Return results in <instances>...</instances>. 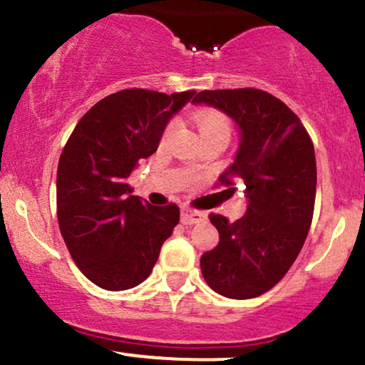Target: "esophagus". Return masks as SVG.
<instances>
[{"label":"esophagus","mask_w":365,"mask_h":365,"mask_svg":"<svg viewBox=\"0 0 365 365\" xmlns=\"http://www.w3.org/2000/svg\"><path fill=\"white\" fill-rule=\"evenodd\" d=\"M204 220H206V215H204V212L188 211V209H185V211L182 212V223L183 225H197Z\"/></svg>","instance_id":"esophagus-1"}]
</instances>
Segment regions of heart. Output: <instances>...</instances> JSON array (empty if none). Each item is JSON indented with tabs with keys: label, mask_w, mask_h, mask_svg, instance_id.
<instances>
[{
	"label": "heart",
	"mask_w": 365,
	"mask_h": 365,
	"mask_svg": "<svg viewBox=\"0 0 365 365\" xmlns=\"http://www.w3.org/2000/svg\"><path fill=\"white\" fill-rule=\"evenodd\" d=\"M195 125L200 133V139H225L228 142L230 133H232V123L228 116L221 111L204 110L195 115Z\"/></svg>",
	"instance_id": "heart-1"
}]
</instances>
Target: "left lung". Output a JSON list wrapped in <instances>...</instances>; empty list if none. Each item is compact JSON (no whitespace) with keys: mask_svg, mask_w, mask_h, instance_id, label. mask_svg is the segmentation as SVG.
<instances>
[{"mask_svg":"<svg viewBox=\"0 0 365 365\" xmlns=\"http://www.w3.org/2000/svg\"><path fill=\"white\" fill-rule=\"evenodd\" d=\"M194 104L215 106L240 130L233 165L220 177L233 188L242 178L249 199L235 223L209 215L220 244L200 257L209 287L228 299L262 295L287 274L302 250L316 200V154L299 116L259 89L202 91Z\"/></svg>","mask_w":365,"mask_h":365,"instance_id":"left-lung-1","label":"left lung"}]
</instances>
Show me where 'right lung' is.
Masks as SVG:
<instances>
[{
	"mask_svg": "<svg viewBox=\"0 0 365 365\" xmlns=\"http://www.w3.org/2000/svg\"><path fill=\"white\" fill-rule=\"evenodd\" d=\"M195 91L125 89L96 103L63 149L56 175L60 232L92 283L120 292L153 271L180 221L177 204L150 206L127 183L139 159L156 153L175 113Z\"/></svg>",
	"mask_w": 365,
	"mask_h": 365,
	"instance_id": "right-lung-1",
	"label": "right lung"
}]
</instances>
